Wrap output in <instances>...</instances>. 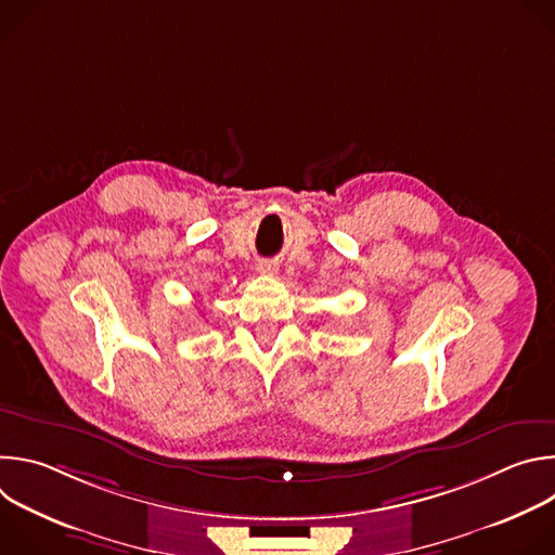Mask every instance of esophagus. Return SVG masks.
<instances>
[{"mask_svg": "<svg viewBox=\"0 0 555 555\" xmlns=\"http://www.w3.org/2000/svg\"><path fill=\"white\" fill-rule=\"evenodd\" d=\"M259 272H261V274H276V263H272V261H261V263H259Z\"/></svg>", "mask_w": 555, "mask_h": 555, "instance_id": "obj_1", "label": "esophagus"}]
</instances>
